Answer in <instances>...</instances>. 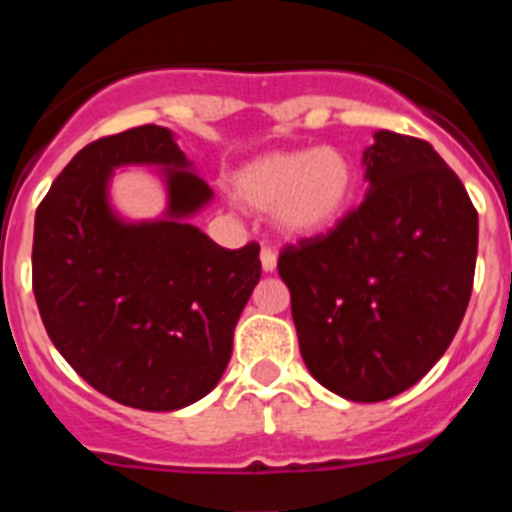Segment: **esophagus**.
<instances>
[{"instance_id": "1", "label": "esophagus", "mask_w": 512, "mask_h": 512, "mask_svg": "<svg viewBox=\"0 0 512 512\" xmlns=\"http://www.w3.org/2000/svg\"><path fill=\"white\" fill-rule=\"evenodd\" d=\"M261 266H264V271L277 269V251H274L271 246L261 248Z\"/></svg>"}]
</instances>
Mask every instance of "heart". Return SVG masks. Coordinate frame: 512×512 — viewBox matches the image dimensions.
I'll return each instance as SVG.
<instances>
[{
  "label": "heart",
  "instance_id": "obj_1",
  "mask_svg": "<svg viewBox=\"0 0 512 512\" xmlns=\"http://www.w3.org/2000/svg\"><path fill=\"white\" fill-rule=\"evenodd\" d=\"M354 187L351 158L330 146L271 153L235 176V197L251 210H274L279 228L292 235H315L336 225Z\"/></svg>",
  "mask_w": 512,
  "mask_h": 512
}]
</instances>
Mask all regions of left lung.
Masks as SVG:
<instances>
[{
	"label": "left lung",
	"instance_id": "8db88e82",
	"mask_svg": "<svg viewBox=\"0 0 512 512\" xmlns=\"http://www.w3.org/2000/svg\"><path fill=\"white\" fill-rule=\"evenodd\" d=\"M364 164V202L287 243L277 269L312 377L379 402L423 379L454 341L472 297L477 210L428 140L379 130Z\"/></svg>",
	"mask_w": 512,
	"mask_h": 512
}]
</instances>
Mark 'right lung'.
Wrapping results in <instances>:
<instances>
[{
	"label": "right lung",
	"instance_id": "obj_1",
	"mask_svg": "<svg viewBox=\"0 0 512 512\" xmlns=\"http://www.w3.org/2000/svg\"><path fill=\"white\" fill-rule=\"evenodd\" d=\"M122 163L174 165L171 218L125 226L103 189ZM158 125L81 148L35 212L33 292L53 346L81 379L138 410H179L220 382L233 328L261 279L259 243L217 246L182 217L210 200Z\"/></svg>",
	"mask_w": 512,
	"mask_h": 512
}]
</instances>
